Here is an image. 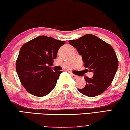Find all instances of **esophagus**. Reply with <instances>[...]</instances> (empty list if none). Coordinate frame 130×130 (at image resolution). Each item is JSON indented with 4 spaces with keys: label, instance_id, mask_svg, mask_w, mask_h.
<instances>
[{
    "label": "esophagus",
    "instance_id": "esophagus-1",
    "mask_svg": "<svg viewBox=\"0 0 130 130\" xmlns=\"http://www.w3.org/2000/svg\"><path fill=\"white\" fill-rule=\"evenodd\" d=\"M71 76L73 77L74 78H78V76H77V75H75V74H71Z\"/></svg>",
    "mask_w": 130,
    "mask_h": 130
}]
</instances>
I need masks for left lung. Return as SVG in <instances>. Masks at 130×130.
I'll return each instance as SVG.
<instances>
[{
	"label": "left lung",
	"instance_id": "8db88e82",
	"mask_svg": "<svg viewBox=\"0 0 130 130\" xmlns=\"http://www.w3.org/2000/svg\"><path fill=\"white\" fill-rule=\"evenodd\" d=\"M69 43L82 56L86 72H93L92 78L85 77L86 85L78 89L88 96L101 94L111 85L118 68V60L113 47L96 36L87 34Z\"/></svg>",
	"mask_w": 130,
	"mask_h": 130
}]
</instances>
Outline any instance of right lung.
Returning a JSON list of instances; mask_svg holds the SVG:
<instances>
[{"mask_svg": "<svg viewBox=\"0 0 130 130\" xmlns=\"http://www.w3.org/2000/svg\"><path fill=\"white\" fill-rule=\"evenodd\" d=\"M65 43V41L39 36L21 47L16 71L21 84L30 94L44 96L55 88L62 71L53 72L51 67Z\"/></svg>", "mask_w": 130, "mask_h": 130, "instance_id": "1", "label": "right lung"}]
</instances>
